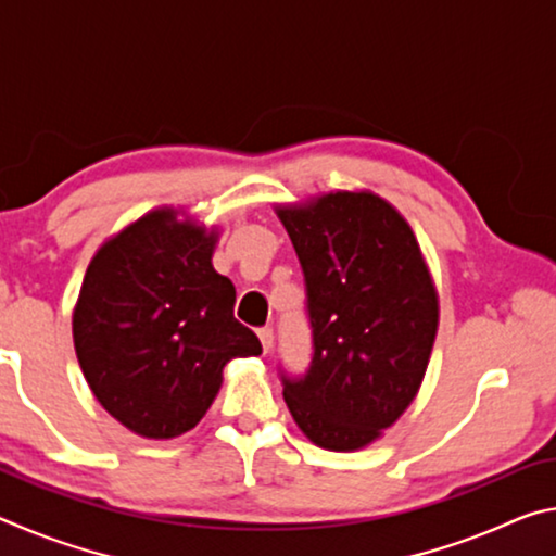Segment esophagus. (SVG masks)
I'll use <instances>...</instances> for the list:
<instances>
[{"label":"esophagus","instance_id":"34e87169","mask_svg":"<svg viewBox=\"0 0 556 556\" xmlns=\"http://www.w3.org/2000/svg\"><path fill=\"white\" fill-rule=\"evenodd\" d=\"M257 336H260V341H262V351L269 353L271 345H275V331H271L269 326H265V328H260Z\"/></svg>","mask_w":556,"mask_h":556}]
</instances>
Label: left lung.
I'll return each instance as SVG.
<instances>
[{
  "mask_svg": "<svg viewBox=\"0 0 556 556\" xmlns=\"http://www.w3.org/2000/svg\"><path fill=\"white\" fill-rule=\"evenodd\" d=\"M306 279L312 368L281 378L308 441L370 446L409 407L437 341L439 294L417 235L372 191L275 205Z\"/></svg>",
  "mask_w": 556,
  "mask_h": 556,
  "instance_id": "8db88e82",
  "label": "left lung"
}]
</instances>
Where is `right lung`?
Wrapping results in <instances>:
<instances>
[{
	"label": "right lung",
	"instance_id": "right-lung-1",
	"mask_svg": "<svg viewBox=\"0 0 556 556\" xmlns=\"http://www.w3.org/2000/svg\"><path fill=\"white\" fill-rule=\"evenodd\" d=\"M218 225L162 205L92 255L73 308V345L92 394L144 439L191 431L232 357L262 353L235 318V287L213 267Z\"/></svg>",
	"mask_w": 556,
	"mask_h": 556
}]
</instances>
